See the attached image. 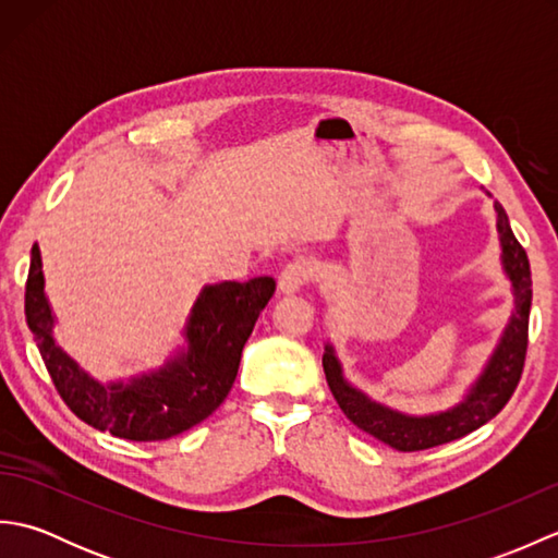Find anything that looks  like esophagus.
I'll return each mask as SVG.
<instances>
[{
  "instance_id": "34e87169",
  "label": "esophagus",
  "mask_w": 558,
  "mask_h": 558,
  "mask_svg": "<svg viewBox=\"0 0 558 558\" xmlns=\"http://www.w3.org/2000/svg\"><path fill=\"white\" fill-rule=\"evenodd\" d=\"M310 280H312V266L302 258H292L290 264L282 266L278 286L286 294H292V292H298L300 288H304Z\"/></svg>"
}]
</instances>
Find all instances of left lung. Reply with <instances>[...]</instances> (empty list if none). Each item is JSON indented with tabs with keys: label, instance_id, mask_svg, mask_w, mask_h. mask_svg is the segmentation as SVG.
I'll return each mask as SVG.
<instances>
[{
	"label": "left lung",
	"instance_id": "left-lung-1",
	"mask_svg": "<svg viewBox=\"0 0 558 558\" xmlns=\"http://www.w3.org/2000/svg\"><path fill=\"white\" fill-rule=\"evenodd\" d=\"M496 210V230L501 240V264L508 280L513 286L515 310L511 324L506 326L501 342L496 345L489 364L484 366L482 376L468 390V396L458 402L456 408L438 414H426V417H410L396 410H388L378 402L366 398L362 390L352 388L342 378L340 362L330 345L324 352V372L330 393L338 400L340 410L345 417L357 424L362 432L372 434L386 446L412 453V450L434 448L448 441H456L470 432L480 429L504 410L511 400L513 390L518 388L520 376H523L525 354H527V326H530V304H532V276L530 260L525 248L520 246L515 234L508 222L506 210L499 201L494 204Z\"/></svg>",
	"mask_w": 558,
	"mask_h": 558
}]
</instances>
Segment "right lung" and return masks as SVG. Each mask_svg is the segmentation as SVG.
Segmentation results:
<instances>
[{
    "instance_id": "obj_1",
    "label": "right lung",
    "mask_w": 558,
    "mask_h": 558,
    "mask_svg": "<svg viewBox=\"0 0 558 558\" xmlns=\"http://www.w3.org/2000/svg\"><path fill=\"white\" fill-rule=\"evenodd\" d=\"M272 292L276 280L268 276L204 288L184 328L189 345L184 352L158 372L129 384L102 386L54 345V316L45 298L40 248L33 244L26 322L57 393L78 420L126 441H165L204 422L228 398L244 342Z\"/></svg>"
}]
</instances>
